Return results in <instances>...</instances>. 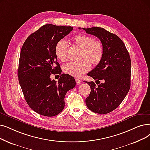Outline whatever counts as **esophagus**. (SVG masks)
Instances as JSON below:
<instances>
[{
    "label": "esophagus",
    "instance_id": "1",
    "mask_svg": "<svg viewBox=\"0 0 150 150\" xmlns=\"http://www.w3.org/2000/svg\"><path fill=\"white\" fill-rule=\"evenodd\" d=\"M75 81H76V83L77 84H80V83H81V80L80 79H75Z\"/></svg>",
    "mask_w": 150,
    "mask_h": 150
}]
</instances>
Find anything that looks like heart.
Wrapping results in <instances>:
<instances>
[{
    "mask_svg": "<svg viewBox=\"0 0 150 150\" xmlns=\"http://www.w3.org/2000/svg\"><path fill=\"white\" fill-rule=\"evenodd\" d=\"M71 42L75 47L81 49V61L66 64L63 67V71L72 76L80 77L89 70L91 65L96 66L100 62L103 54V45L100 40L85 34L75 36L71 38ZM67 50L68 45L63 40L58 41L55 45L56 56L62 62L68 59Z\"/></svg>",
    "mask_w": 150,
    "mask_h": 150,
    "instance_id": "obj_1",
    "label": "heart"
}]
</instances>
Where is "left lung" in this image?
<instances>
[{"label":"left lung","mask_w":150,"mask_h":150,"mask_svg":"<svg viewBox=\"0 0 150 150\" xmlns=\"http://www.w3.org/2000/svg\"><path fill=\"white\" fill-rule=\"evenodd\" d=\"M83 29L87 34L99 38L103 47L100 62L87 74L96 80L98 85L94 81H86L91 90L86 98V104L91 111L107 114L118 107L129 92L131 87V57L125 43L116 35L102 28ZM100 80L102 83H100Z\"/></svg>","instance_id":"8db88e82"}]
</instances>
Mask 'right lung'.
<instances>
[{
    "label": "right lung",
    "mask_w": 150,
    "mask_h": 150,
    "mask_svg": "<svg viewBox=\"0 0 150 150\" xmlns=\"http://www.w3.org/2000/svg\"><path fill=\"white\" fill-rule=\"evenodd\" d=\"M72 30L71 26L45 24L30 34L22 47L19 83L29 106L41 115L54 116L60 113L65 106V96L75 86L74 78L68 74H62L58 82L50 79L51 74H61L62 71L55 45Z\"/></svg>",
    "instance_id": "add662e5"
}]
</instances>
